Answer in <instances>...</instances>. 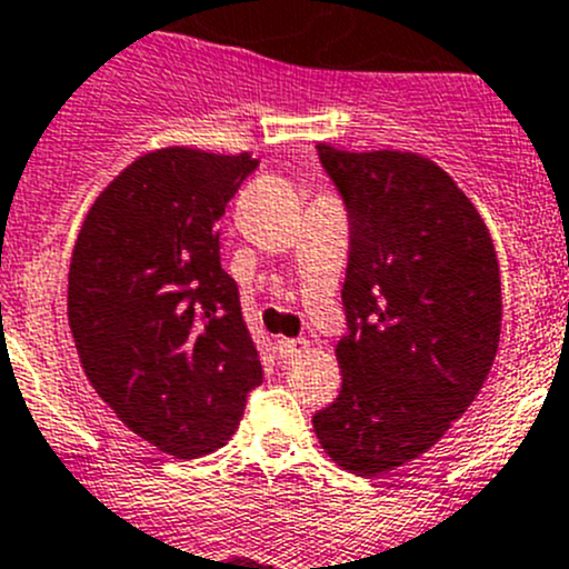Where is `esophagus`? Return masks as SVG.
Instances as JSON below:
<instances>
[{"label": "esophagus", "mask_w": 569, "mask_h": 569, "mask_svg": "<svg viewBox=\"0 0 569 569\" xmlns=\"http://www.w3.org/2000/svg\"><path fill=\"white\" fill-rule=\"evenodd\" d=\"M311 350V345H308L306 339H280L278 341V352L280 358H295V356H302V352Z\"/></svg>", "instance_id": "obj_1"}]
</instances>
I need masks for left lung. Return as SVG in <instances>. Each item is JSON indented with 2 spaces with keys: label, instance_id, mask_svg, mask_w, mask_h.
<instances>
[{
  "label": "left lung",
  "instance_id": "8db88e82",
  "mask_svg": "<svg viewBox=\"0 0 569 569\" xmlns=\"http://www.w3.org/2000/svg\"><path fill=\"white\" fill-rule=\"evenodd\" d=\"M317 150L350 217V333L336 345L341 391L313 431L341 470L372 478L428 453L483 389L500 267L478 208L431 158Z\"/></svg>",
  "mask_w": 569,
  "mask_h": 569
}]
</instances>
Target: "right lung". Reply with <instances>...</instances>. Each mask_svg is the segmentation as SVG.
<instances>
[{"instance_id": "add662e5", "label": "right lung", "mask_w": 569, "mask_h": 569, "mask_svg": "<svg viewBox=\"0 0 569 569\" xmlns=\"http://www.w3.org/2000/svg\"><path fill=\"white\" fill-rule=\"evenodd\" d=\"M256 167L250 152H144L93 200L71 252L69 328L86 378L174 459L228 445L263 380L219 263V219Z\"/></svg>"}]
</instances>
